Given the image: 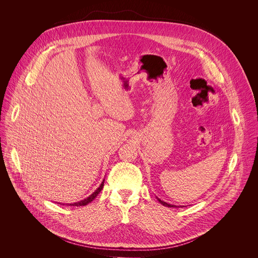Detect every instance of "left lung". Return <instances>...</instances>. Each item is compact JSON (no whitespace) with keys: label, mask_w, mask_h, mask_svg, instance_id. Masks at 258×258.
I'll return each mask as SVG.
<instances>
[{"label":"left lung","mask_w":258,"mask_h":258,"mask_svg":"<svg viewBox=\"0 0 258 258\" xmlns=\"http://www.w3.org/2000/svg\"><path fill=\"white\" fill-rule=\"evenodd\" d=\"M157 200L162 204V205H164V206H167V207H177L176 205H172V204H169V203H166V202H164V201H162V200H160L159 198H157Z\"/></svg>","instance_id":"obj_1"}]
</instances>
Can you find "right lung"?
<instances>
[{
    "mask_svg": "<svg viewBox=\"0 0 258 258\" xmlns=\"http://www.w3.org/2000/svg\"><path fill=\"white\" fill-rule=\"evenodd\" d=\"M103 186H104V179H103L102 183L100 185V187H99L92 195H90L88 198H86V199H84V200H82V201L76 202V203H70V204H68V205H70V206H85V205L89 204V203L92 202V201L97 197V195L101 192V190L103 189ZM63 205H64V204H63Z\"/></svg>",
    "mask_w": 258,
    "mask_h": 258,
    "instance_id": "right-lung-1",
    "label": "right lung"
}]
</instances>
